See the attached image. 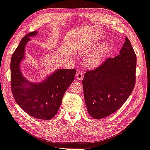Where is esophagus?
<instances>
[{"mask_svg":"<svg viewBox=\"0 0 150 150\" xmlns=\"http://www.w3.org/2000/svg\"><path fill=\"white\" fill-rule=\"evenodd\" d=\"M83 77H84V74L82 72H78L76 74V78L78 80H81L83 79Z\"/></svg>","mask_w":150,"mask_h":150,"instance_id":"esophagus-1","label":"esophagus"}]
</instances>
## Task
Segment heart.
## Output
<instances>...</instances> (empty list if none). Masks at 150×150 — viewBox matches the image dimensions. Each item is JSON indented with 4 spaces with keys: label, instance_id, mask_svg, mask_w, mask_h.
<instances>
[{
    "label": "heart",
    "instance_id": "heart-1",
    "mask_svg": "<svg viewBox=\"0 0 150 150\" xmlns=\"http://www.w3.org/2000/svg\"><path fill=\"white\" fill-rule=\"evenodd\" d=\"M107 45H103L96 50L91 54L88 55L85 58V64L89 68H94L98 66L102 62L104 56L107 52ZM82 52H86V49H82Z\"/></svg>",
    "mask_w": 150,
    "mask_h": 150
}]
</instances>
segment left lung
Returning a JSON list of instances; mask_svg holds the SVG:
<instances>
[{
  "instance_id": "obj_1",
  "label": "left lung",
  "mask_w": 150,
  "mask_h": 150,
  "mask_svg": "<svg viewBox=\"0 0 150 150\" xmlns=\"http://www.w3.org/2000/svg\"><path fill=\"white\" fill-rule=\"evenodd\" d=\"M119 54L84 74V100L94 119L104 118L120 109L135 87L137 57L127 37Z\"/></svg>"
}]
</instances>
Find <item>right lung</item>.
<instances>
[{"label": "right lung", "instance_id": "add662e5", "mask_svg": "<svg viewBox=\"0 0 150 150\" xmlns=\"http://www.w3.org/2000/svg\"><path fill=\"white\" fill-rule=\"evenodd\" d=\"M37 31L22 38L11 57V91L16 103L30 116L42 120H50L57 114L64 93L74 80L75 69L58 70L44 82L38 84L29 82L23 76L19 64L24 57L25 46L35 36Z\"/></svg>", "mask_w": 150, "mask_h": 150}]
</instances>
